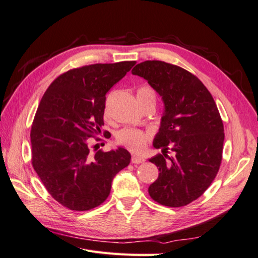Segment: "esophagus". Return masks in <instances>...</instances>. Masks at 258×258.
I'll return each instance as SVG.
<instances>
[{
  "mask_svg": "<svg viewBox=\"0 0 258 258\" xmlns=\"http://www.w3.org/2000/svg\"><path fill=\"white\" fill-rule=\"evenodd\" d=\"M145 161V159L143 158V157H140V156H137V155H134L131 157V162L132 163H142V162H144Z\"/></svg>",
  "mask_w": 258,
  "mask_h": 258,
  "instance_id": "1",
  "label": "esophagus"
}]
</instances>
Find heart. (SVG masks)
<instances>
[{"instance_id": "b5f03b06", "label": "heart", "mask_w": 258, "mask_h": 258, "mask_svg": "<svg viewBox=\"0 0 258 258\" xmlns=\"http://www.w3.org/2000/svg\"><path fill=\"white\" fill-rule=\"evenodd\" d=\"M137 97L139 99L155 100V93L150 87H141L137 91ZM116 140L120 145L126 146L129 150L134 152H141L148 141V135L145 132L134 129V128H123L117 132Z\"/></svg>"}]
</instances>
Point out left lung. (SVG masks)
<instances>
[{
    "label": "left lung",
    "instance_id": "1",
    "mask_svg": "<svg viewBox=\"0 0 258 258\" xmlns=\"http://www.w3.org/2000/svg\"><path fill=\"white\" fill-rule=\"evenodd\" d=\"M132 74L146 80L165 104L153 142L162 154L150 159L160 173L148 194L166 207L188 205L208 189L221 166L225 135L214 99L198 77L167 62H141Z\"/></svg>",
    "mask_w": 258,
    "mask_h": 258
}]
</instances>
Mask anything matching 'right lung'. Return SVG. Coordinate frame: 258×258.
I'll list each match as a JSON object with an SVG mask.
<instances>
[{
    "label": "right lung",
    "instance_id": "right-lung-1",
    "mask_svg": "<svg viewBox=\"0 0 258 258\" xmlns=\"http://www.w3.org/2000/svg\"><path fill=\"white\" fill-rule=\"evenodd\" d=\"M135 64L121 61L70 70L50 84L38 104L30 135L32 166L50 196L70 210L103 204L114 176L130 163L131 155L122 147L102 152L96 144L92 153L89 139L104 124L106 92Z\"/></svg>",
    "mask_w": 258,
    "mask_h": 258
}]
</instances>
